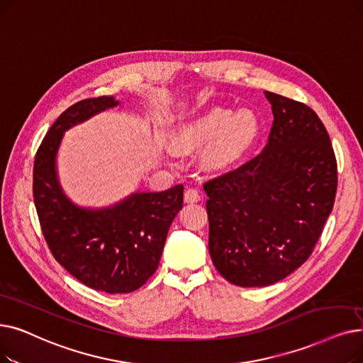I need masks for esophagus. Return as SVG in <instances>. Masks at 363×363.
I'll return each mask as SVG.
<instances>
[{
    "label": "esophagus",
    "instance_id": "obj_1",
    "mask_svg": "<svg viewBox=\"0 0 363 363\" xmlns=\"http://www.w3.org/2000/svg\"><path fill=\"white\" fill-rule=\"evenodd\" d=\"M200 193L196 190V188H188V190L185 191L184 194V200L186 203H197L200 200Z\"/></svg>",
    "mask_w": 363,
    "mask_h": 363
}]
</instances>
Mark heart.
<instances>
[{"mask_svg":"<svg viewBox=\"0 0 363 363\" xmlns=\"http://www.w3.org/2000/svg\"><path fill=\"white\" fill-rule=\"evenodd\" d=\"M258 133V118L250 109L233 113L227 108H212L185 123L173 133V145L193 151L210 145L206 162L212 167L231 164L252 144Z\"/></svg>","mask_w":363,"mask_h":363,"instance_id":"heart-1","label":"heart"}]
</instances>
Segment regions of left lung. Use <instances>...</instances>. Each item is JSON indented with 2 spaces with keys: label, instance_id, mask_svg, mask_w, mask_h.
<instances>
[{
  "label": "left lung",
  "instance_id": "1",
  "mask_svg": "<svg viewBox=\"0 0 363 363\" xmlns=\"http://www.w3.org/2000/svg\"><path fill=\"white\" fill-rule=\"evenodd\" d=\"M264 94L274 117L269 144L255 159L203 185L212 262L242 288L273 285L308 259L338 182L318 114L281 94Z\"/></svg>",
  "mask_w": 363,
  "mask_h": 363
}]
</instances>
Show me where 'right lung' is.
Here are the masks:
<instances>
[{"label":"right lung","instance_id":"right-lung-1","mask_svg":"<svg viewBox=\"0 0 363 363\" xmlns=\"http://www.w3.org/2000/svg\"><path fill=\"white\" fill-rule=\"evenodd\" d=\"M118 104L101 96L69 106L44 136L34 162V201L55 259L86 286L106 294L136 291L155 273L184 203L182 185L133 193L101 209L78 206L62 190L56 157L64 133Z\"/></svg>","mask_w":363,"mask_h":363}]
</instances>
